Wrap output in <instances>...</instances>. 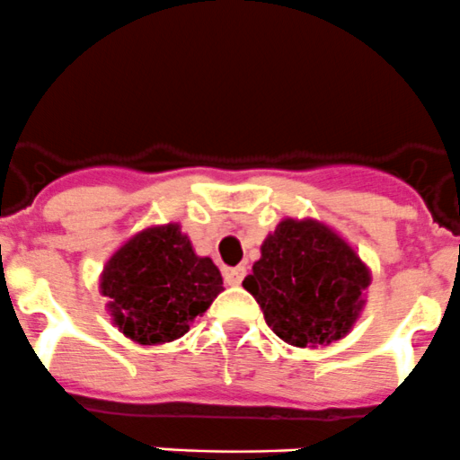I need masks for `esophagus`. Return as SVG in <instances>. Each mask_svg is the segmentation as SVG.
Instances as JSON below:
<instances>
[{"label":"esophagus","instance_id":"obj_1","mask_svg":"<svg viewBox=\"0 0 460 460\" xmlns=\"http://www.w3.org/2000/svg\"><path fill=\"white\" fill-rule=\"evenodd\" d=\"M245 277V268L243 266H234V268H226L224 270V279L228 286H239Z\"/></svg>","mask_w":460,"mask_h":460}]
</instances>
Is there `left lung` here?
<instances>
[{
    "label": "left lung",
    "mask_w": 460,
    "mask_h": 460,
    "mask_svg": "<svg viewBox=\"0 0 460 460\" xmlns=\"http://www.w3.org/2000/svg\"><path fill=\"white\" fill-rule=\"evenodd\" d=\"M369 284L360 254L315 219L281 221L243 279L277 338L302 349L342 340L360 317Z\"/></svg>",
    "instance_id": "left-lung-1"
}]
</instances>
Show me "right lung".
<instances>
[{
    "instance_id": "right-lung-1",
    "label": "right lung",
    "mask_w": 460,
    "mask_h": 460,
    "mask_svg": "<svg viewBox=\"0 0 460 460\" xmlns=\"http://www.w3.org/2000/svg\"><path fill=\"white\" fill-rule=\"evenodd\" d=\"M221 290L219 268L194 252L179 224L134 234L100 275V293L109 299L113 324L138 344L179 340Z\"/></svg>"
}]
</instances>
